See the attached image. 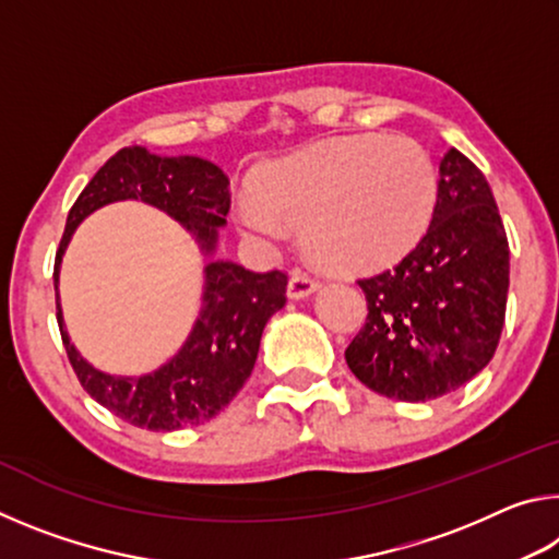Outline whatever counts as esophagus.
Segmentation results:
<instances>
[{
  "label": "esophagus",
  "mask_w": 559,
  "mask_h": 559,
  "mask_svg": "<svg viewBox=\"0 0 559 559\" xmlns=\"http://www.w3.org/2000/svg\"><path fill=\"white\" fill-rule=\"evenodd\" d=\"M318 286H320L318 278L308 276V273H302V271H293V276L288 281V296L296 298V300L306 298L313 290H318Z\"/></svg>",
  "instance_id": "obj_1"
}]
</instances>
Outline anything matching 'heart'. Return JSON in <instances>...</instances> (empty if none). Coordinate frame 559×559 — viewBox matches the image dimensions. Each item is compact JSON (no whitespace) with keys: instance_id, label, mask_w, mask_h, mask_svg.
<instances>
[{"instance_id":"obj_1","label":"heart","mask_w":559,"mask_h":559,"mask_svg":"<svg viewBox=\"0 0 559 559\" xmlns=\"http://www.w3.org/2000/svg\"><path fill=\"white\" fill-rule=\"evenodd\" d=\"M437 206V169L402 135H347L269 165L236 197L246 231L276 241L302 224L310 253L335 271L392 266L409 253Z\"/></svg>"}]
</instances>
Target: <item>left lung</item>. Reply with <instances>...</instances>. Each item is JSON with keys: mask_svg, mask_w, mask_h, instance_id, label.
I'll return each instance as SVG.
<instances>
[{"mask_svg": "<svg viewBox=\"0 0 559 559\" xmlns=\"http://www.w3.org/2000/svg\"><path fill=\"white\" fill-rule=\"evenodd\" d=\"M510 249L493 192L459 150L439 165V192L419 243L357 278L367 320L345 349L372 392L429 402L456 392L496 355L506 323Z\"/></svg>", "mask_w": 559, "mask_h": 559, "instance_id": "left-lung-1", "label": "left lung"}]
</instances>
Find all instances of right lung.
I'll use <instances>...</instances> for the list:
<instances>
[{"mask_svg": "<svg viewBox=\"0 0 559 559\" xmlns=\"http://www.w3.org/2000/svg\"><path fill=\"white\" fill-rule=\"evenodd\" d=\"M118 200H143L182 222L204 251L214 249L216 226L231 210L229 177L204 157H157L145 147H122L112 155L71 206L53 263V288L66 243L83 216ZM200 320L179 355L157 372L138 380L103 374L83 359L63 330L61 340L83 390L132 427L177 431L210 421L249 380L269 318L286 306V271L257 273L229 261L206 266Z\"/></svg>", "mask_w": 559, "mask_h": 559, "instance_id": "1", "label": "right lung"}]
</instances>
